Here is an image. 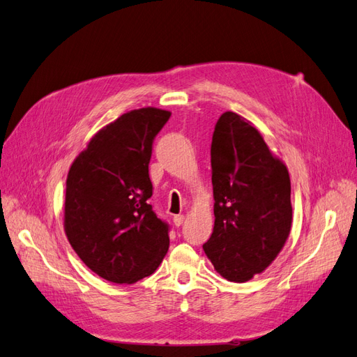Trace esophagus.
<instances>
[{
	"label": "esophagus",
	"mask_w": 357,
	"mask_h": 357,
	"mask_svg": "<svg viewBox=\"0 0 357 357\" xmlns=\"http://www.w3.org/2000/svg\"><path fill=\"white\" fill-rule=\"evenodd\" d=\"M172 222H174L176 226H181L183 222H185V215L183 214H178V215H174V219H172Z\"/></svg>",
	"instance_id": "esophagus-1"
}]
</instances>
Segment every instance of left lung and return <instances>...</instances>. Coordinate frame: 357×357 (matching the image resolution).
<instances>
[{
    "label": "left lung",
    "mask_w": 357,
    "mask_h": 357,
    "mask_svg": "<svg viewBox=\"0 0 357 357\" xmlns=\"http://www.w3.org/2000/svg\"><path fill=\"white\" fill-rule=\"evenodd\" d=\"M214 228L204 252L234 283L264 273L291 228L290 177L250 121L223 113L211 142Z\"/></svg>",
    "instance_id": "obj_1"
}]
</instances>
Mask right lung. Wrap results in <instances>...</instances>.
Returning a JSON list of instances; mask_svg holds the SVG:
<instances>
[{"label":"right lung","mask_w":357,"mask_h":357,"mask_svg":"<svg viewBox=\"0 0 357 357\" xmlns=\"http://www.w3.org/2000/svg\"><path fill=\"white\" fill-rule=\"evenodd\" d=\"M169 116L156 107L122 114L70 167L63 231L84 265L112 283L152 275L168 252V226L147 199L153 138Z\"/></svg>","instance_id":"right-lung-1"}]
</instances>
